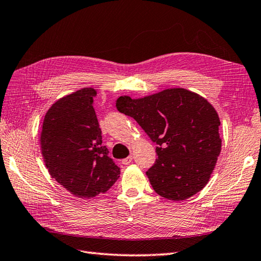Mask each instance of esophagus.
Here are the masks:
<instances>
[{"mask_svg": "<svg viewBox=\"0 0 261 261\" xmlns=\"http://www.w3.org/2000/svg\"><path fill=\"white\" fill-rule=\"evenodd\" d=\"M132 161H133V156H132V155H129L128 158H126V159H124V160H121V164H124V165H128V164H130V163H132Z\"/></svg>", "mask_w": 261, "mask_h": 261, "instance_id": "34e87169", "label": "esophagus"}]
</instances>
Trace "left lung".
<instances>
[{
  "label": "left lung",
  "instance_id": "1",
  "mask_svg": "<svg viewBox=\"0 0 261 261\" xmlns=\"http://www.w3.org/2000/svg\"><path fill=\"white\" fill-rule=\"evenodd\" d=\"M116 107L134 118L159 145L155 164L146 172L156 193L182 201L205 187L222 141L219 115L204 97L184 88H169L135 99L120 96Z\"/></svg>",
  "mask_w": 261,
  "mask_h": 261
}]
</instances>
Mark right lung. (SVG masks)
<instances>
[{"instance_id": "1", "label": "right lung", "mask_w": 261, "mask_h": 261, "mask_svg": "<svg viewBox=\"0 0 261 261\" xmlns=\"http://www.w3.org/2000/svg\"><path fill=\"white\" fill-rule=\"evenodd\" d=\"M94 88H82L58 99L45 113L40 146L52 178L73 196L95 198L117 181L120 170L101 145Z\"/></svg>"}]
</instances>
